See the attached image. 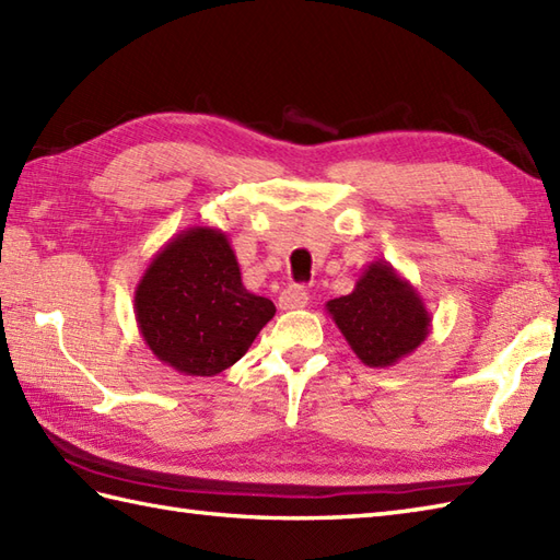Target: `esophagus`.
I'll use <instances>...</instances> for the list:
<instances>
[{
	"label": "esophagus",
	"mask_w": 560,
	"mask_h": 560,
	"mask_svg": "<svg viewBox=\"0 0 560 560\" xmlns=\"http://www.w3.org/2000/svg\"><path fill=\"white\" fill-rule=\"evenodd\" d=\"M307 305V291L303 287H289L279 295V311H301Z\"/></svg>",
	"instance_id": "obj_1"
}]
</instances>
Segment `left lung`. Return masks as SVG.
Segmentation results:
<instances>
[{"label": "left lung", "mask_w": 560, "mask_h": 560, "mask_svg": "<svg viewBox=\"0 0 560 560\" xmlns=\"http://www.w3.org/2000/svg\"><path fill=\"white\" fill-rule=\"evenodd\" d=\"M327 313L351 351L371 368L407 359L431 331L419 291L385 259L371 261L349 295L327 303Z\"/></svg>", "instance_id": "left-lung-1"}]
</instances>
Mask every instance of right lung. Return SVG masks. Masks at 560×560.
Wrapping results in <instances>:
<instances>
[{"instance_id":"1","label":"right lung","mask_w":560,"mask_h":560,"mask_svg":"<svg viewBox=\"0 0 560 560\" xmlns=\"http://www.w3.org/2000/svg\"><path fill=\"white\" fill-rule=\"evenodd\" d=\"M277 313L243 287L229 235L192 225L171 237L135 291V315L151 353L180 375L211 377L241 361Z\"/></svg>"}]
</instances>
